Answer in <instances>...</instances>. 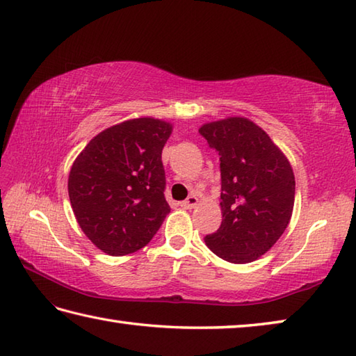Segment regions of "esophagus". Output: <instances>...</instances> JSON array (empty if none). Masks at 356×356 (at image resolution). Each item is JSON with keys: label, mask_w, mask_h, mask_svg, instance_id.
Masks as SVG:
<instances>
[{"label": "esophagus", "mask_w": 356, "mask_h": 356, "mask_svg": "<svg viewBox=\"0 0 356 356\" xmlns=\"http://www.w3.org/2000/svg\"><path fill=\"white\" fill-rule=\"evenodd\" d=\"M197 204H199V199L196 196H188L180 205L184 208H188V210H191V208H194Z\"/></svg>", "instance_id": "34e87169"}]
</instances>
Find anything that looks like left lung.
<instances>
[{
    "label": "left lung",
    "mask_w": 356,
    "mask_h": 356,
    "mask_svg": "<svg viewBox=\"0 0 356 356\" xmlns=\"http://www.w3.org/2000/svg\"><path fill=\"white\" fill-rule=\"evenodd\" d=\"M199 132L219 152L222 224L205 243L233 264L253 262L287 228L295 204L289 159L261 127L245 117L202 124Z\"/></svg>",
    "instance_id": "1"
}]
</instances>
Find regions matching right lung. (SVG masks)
I'll use <instances>...</instances> for the list:
<instances>
[{"mask_svg": "<svg viewBox=\"0 0 356 356\" xmlns=\"http://www.w3.org/2000/svg\"><path fill=\"white\" fill-rule=\"evenodd\" d=\"M171 132L170 122L131 118L99 132L74 160L67 179L72 211L103 253L143 248L170 213L162 149Z\"/></svg>", "mask_w": 356, "mask_h": 356, "instance_id": "obj_1", "label": "right lung"}]
</instances>
